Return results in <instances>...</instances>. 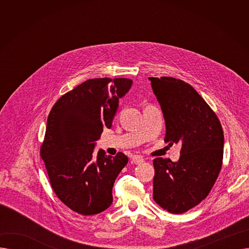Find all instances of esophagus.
Here are the masks:
<instances>
[{
  "instance_id": "34e87169",
  "label": "esophagus",
  "mask_w": 249,
  "mask_h": 249,
  "mask_svg": "<svg viewBox=\"0 0 249 249\" xmlns=\"http://www.w3.org/2000/svg\"><path fill=\"white\" fill-rule=\"evenodd\" d=\"M132 162H133L134 164H141V163L144 162V160H143V159L141 158V156L135 155V156H133V158H132Z\"/></svg>"
}]
</instances>
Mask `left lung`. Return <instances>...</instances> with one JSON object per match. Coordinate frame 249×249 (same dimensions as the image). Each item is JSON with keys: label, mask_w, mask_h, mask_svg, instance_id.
I'll return each instance as SVG.
<instances>
[{"label": "left lung", "mask_w": 249, "mask_h": 249, "mask_svg": "<svg viewBox=\"0 0 249 249\" xmlns=\"http://www.w3.org/2000/svg\"><path fill=\"white\" fill-rule=\"evenodd\" d=\"M165 121V142L181 143L177 162L153 160V199L181 214L212 190L223 160L224 134L217 115L191 85L171 76L149 77Z\"/></svg>", "instance_id": "obj_1"}]
</instances>
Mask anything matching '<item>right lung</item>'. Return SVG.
I'll return each instance as SVG.
<instances>
[{
    "label": "right lung",
    "mask_w": 249,
    "mask_h": 249,
    "mask_svg": "<svg viewBox=\"0 0 249 249\" xmlns=\"http://www.w3.org/2000/svg\"><path fill=\"white\" fill-rule=\"evenodd\" d=\"M129 78H91L61 96L52 107L40 148L50 184L58 199L85 216L99 214L113 202L112 189L128 158L118 152L94 155L96 141L132 86Z\"/></svg>",
    "instance_id": "add662e5"
}]
</instances>
